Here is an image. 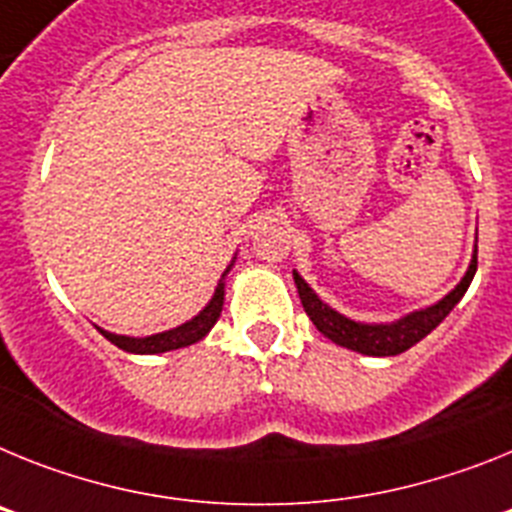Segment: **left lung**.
Here are the masks:
<instances>
[{
	"instance_id": "8db88e82",
	"label": "left lung",
	"mask_w": 512,
	"mask_h": 512,
	"mask_svg": "<svg viewBox=\"0 0 512 512\" xmlns=\"http://www.w3.org/2000/svg\"><path fill=\"white\" fill-rule=\"evenodd\" d=\"M477 273V250H474V260H471L469 270L461 278V283L448 293L446 299L438 301L430 309H422L410 314V317L399 319L394 324H361L353 322V319L342 317L335 309L319 301V296L309 288V283L301 278L299 273H293V281H296V288H299L301 304H304V311L309 314V319L314 322L319 332L324 337H330L332 342L342 345V348L355 350V353L363 355H399L404 350H410L412 345L422 340L425 335L438 327L443 319L451 314V309L461 301V296L469 288L471 278Z\"/></svg>"
}]
</instances>
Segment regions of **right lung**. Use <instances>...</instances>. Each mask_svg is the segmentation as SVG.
I'll return each instance as SVG.
<instances>
[{
    "label": "right lung",
    "instance_id": "right-lung-1",
    "mask_svg": "<svg viewBox=\"0 0 512 512\" xmlns=\"http://www.w3.org/2000/svg\"><path fill=\"white\" fill-rule=\"evenodd\" d=\"M221 306H224V283H219V288H216V293H213V299L208 301V306L198 314V317L180 324V327H175V330L159 332V335H151V337H126V335H113V332H105V330L100 332L108 337L113 345L126 350V353H139V355L167 353V350L185 348V345H193V342L203 340V337L211 332L213 324H216V319H219Z\"/></svg>",
    "mask_w": 512,
    "mask_h": 512
}]
</instances>
